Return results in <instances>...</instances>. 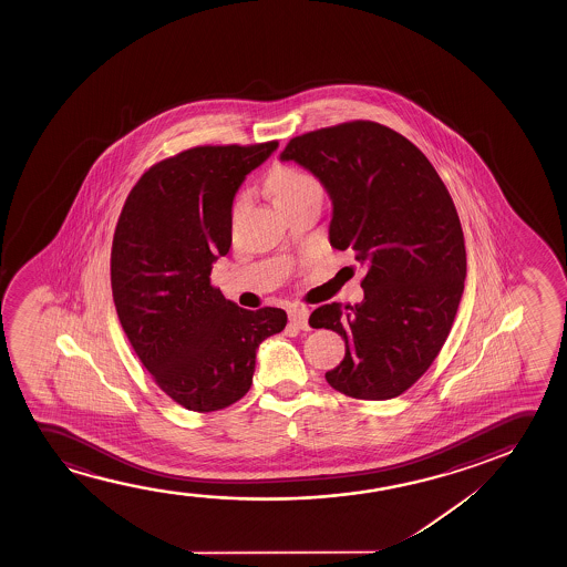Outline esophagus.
Returning <instances> with one entry per match:
<instances>
[{"mask_svg": "<svg viewBox=\"0 0 567 567\" xmlns=\"http://www.w3.org/2000/svg\"><path fill=\"white\" fill-rule=\"evenodd\" d=\"M308 318H310V310L306 308V306H290V310H288V319L295 323L296 327H300V329H308Z\"/></svg>", "mask_w": 567, "mask_h": 567, "instance_id": "1", "label": "esophagus"}]
</instances>
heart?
Masks as SVG:
<instances>
[{
	"instance_id": "heart-1",
	"label": "heart",
	"mask_w": 567,
	"mask_h": 567,
	"mask_svg": "<svg viewBox=\"0 0 567 567\" xmlns=\"http://www.w3.org/2000/svg\"><path fill=\"white\" fill-rule=\"evenodd\" d=\"M267 187L271 192L272 199L279 205L280 209L287 210L302 202L310 195H323V186L313 174L288 166V164H279L275 166L269 176H267ZM244 197L238 199L236 207H240Z\"/></svg>"
}]
</instances>
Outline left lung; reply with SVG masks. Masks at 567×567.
Wrapping results in <instances>:
<instances>
[{"instance_id":"1","label":"left lung","mask_w":567,"mask_h":567,"mask_svg":"<svg viewBox=\"0 0 567 567\" xmlns=\"http://www.w3.org/2000/svg\"><path fill=\"white\" fill-rule=\"evenodd\" d=\"M280 158L326 186L331 246L352 249L365 269L362 302L310 316L347 347L327 383L362 401L401 395L440 354L465 288V236L447 187L416 145L370 120L298 135Z\"/></svg>"}]
</instances>
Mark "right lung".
<instances>
[{
	"label": "right lung",
	"instance_id": "right-lung-1",
	"mask_svg": "<svg viewBox=\"0 0 567 567\" xmlns=\"http://www.w3.org/2000/svg\"><path fill=\"white\" fill-rule=\"evenodd\" d=\"M279 141L203 145L153 164L117 218L110 282L117 318L156 385L213 412L251 388L256 350L287 326L280 308L244 310L210 285L233 244V202Z\"/></svg>",
	"mask_w": 567,
	"mask_h": 567
}]
</instances>
